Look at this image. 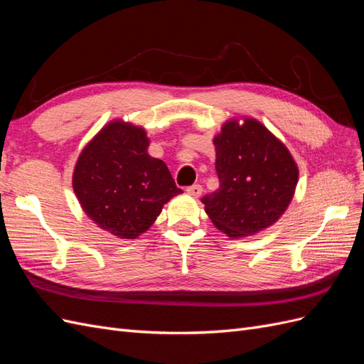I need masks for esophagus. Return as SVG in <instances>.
Segmentation results:
<instances>
[{"instance_id":"esophagus-1","label":"esophagus","mask_w":364,"mask_h":364,"mask_svg":"<svg viewBox=\"0 0 364 364\" xmlns=\"http://www.w3.org/2000/svg\"><path fill=\"white\" fill-rule=\"evenodd\" d=\"M202 191H203L202 185H191V186H188V188H186V193H188L193 197H199L202 194Z\"/></svg>"}]
</instances>
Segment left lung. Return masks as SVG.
I'll return each mask as SVG.
<instances>
[{
    "label": "left lung",
    "mask_w": 364,
    "mask_h": 364,
    "mask_svg": "<svg viewBox=\"0 0 364 364\" xmlns=\"http://www.w3.org/2000/svg\"><path fill=\"white\" fill-rule=\"evenodd\" d=\"M220 186L202 203L214 226L230 238L255 235L289 208L299 168L284 142L245 117L228 119L213 139Z\"/></svg>",
    "instance_id": "obj_1"
}]
</instances>
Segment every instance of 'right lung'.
<instances>
[{
    "label": "right lung",
    "instance_id": "1",
    "mask_svg": "<svg viewBox=\"0 0 364 364\" xmlns=\"http://www.w3.org/2000/svg\"><path fill=\"white\" fill-rule=\"evenodd\" d=\"M144 127L112 119L75 162L73 190L85 214L118 238L135 240L182 193L164 161L151 158Z\"/></svg>",
    "mask_w": 364,
    "mask_h": 364
}]
</instances>
